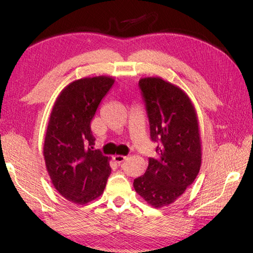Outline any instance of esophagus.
<instances>
[{
    "instance_id": "esophagus-1",
    "label": "esophagus",
    "mask_w": 253,
    "mask_h": 253,
    "mask_svg": "<svg viewBox=\"0 0 253 253\" xmlns=\"http://www.w3.org/2000/svg\"><path fill=\"white\" fill-rule=\"evenodd\" d=\"M126 159V156H122V155H115V156H114V160H115V162H116L117 164L124 163Z\"/></svg>"
}]
</instances>
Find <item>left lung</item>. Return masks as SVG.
I'll list each match as a JSON object with an SVG mask.
<instances>
[{"label": "left lung", "mask_w": 253, "mask_h": 253, "mask_svg": "<svg viewBox=\"0 0 253 253\" xmlns=\"http://www.w3.org/2000/svg\"><path fill=\"white\" fill-rule=\"evenodd\" d=\"M139 88L147 110L156 158L134 188L154 208L174 203L200 172L202 148L194 106L181 88L162 78H143Z\"/></svg>", "instance_id": "8db88e82"}]
</instances>
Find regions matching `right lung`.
I'll return each instance as SVG.
<instances>
[{"label": "right lung", "instance_id": "obj_1", "mask_svg": "<svg viewBox=\"0 0 253 253\" xmlns=\"http://www.w3.org/2000/svg\"><path fill=\"white\" fill-rule=\"evenodd\" d=\"M114 79L104 76L72 82L53 105L44 139V159L53 187L67 201L84 205L103 193L111 174L109 157L93 150L90 129Z\"/></svg>", "mask_w": 253, "mask_h": 253}]
</instances>
